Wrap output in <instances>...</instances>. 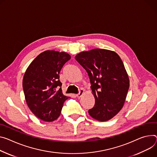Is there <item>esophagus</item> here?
<instances>
[{"mask_svg":"<svg viewBox=\"0 0 157 157\" xmlns=\"http://www.w3.org/2000/svg\"><path fill=\"white\" fill-rule=\"evenodd\" d=\"M84 91L82 89L79 90V93H78V94H76V96H77L78 98H80V97H81V96L84 94Z\"/></svg>","mask_w":157,"mask_h":157,"instance_id":"34e87169","label":"esophagus"}]
</instances>
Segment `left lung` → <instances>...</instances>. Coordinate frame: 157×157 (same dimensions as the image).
<instances>
[{
  "label": "left lung",
  "mask_w": 157,
  "mask_h": 157,
  "mask_svg": "<svg viewBox=\"0 0 157 157\" xmlns=\"http://www.w3.org/2000/svg\"><path fill=\"white\" fill-rule=\"evenodd\" d=\"M76 60L88 74L95 98L90 115L99 121L113 118L121 109L130 86L123 63L115 52L94 49L78 54Z\"/></svg>",
  "instance_id": "8db88e82"
}]
</instances>
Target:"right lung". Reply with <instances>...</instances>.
<instances>
[{
  "instance_id": "right-lung-1",
  "label": "right lung",
  "mask_w": 157,
  "mask_h": 157,
  "mask_svg": "<svg viewBox=\"0 0 157 157\" xmlns=\"http://www.w3.org/2000/svg\"><path fill=\"white\" fill-rule=\"evenodd\" d=\"M70 59L66 52L46 51L39 54L25 71L22 87L26 103L42 121L56 120L60 116L64 102L70 98L63 94L59 80L61 69Z\"/></svg>"
}]
</instances>
